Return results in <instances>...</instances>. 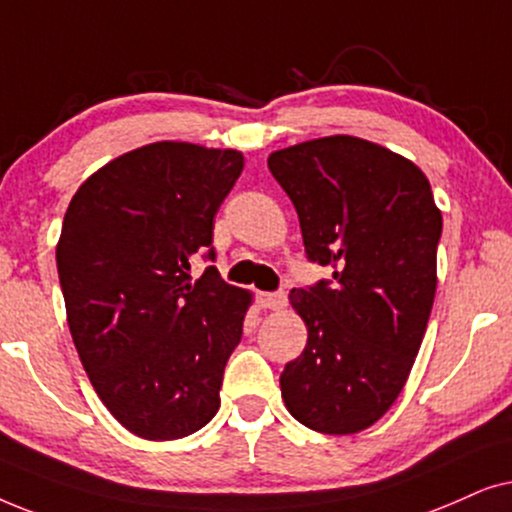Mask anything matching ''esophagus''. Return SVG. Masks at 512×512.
Instances as JSON below:
<instances>
[{
	"label": "esophagus",
	"instance_id": "esophagus-1",
	"mask_svg": "<svg viewBox=\"0 0 512 512\" xmlns=\"http://www.w3.org/2000/svg\"><path fill=\"white\" fill-rule=\"evenodd\" d=\"M257 304H260L262 309H283V306H285V292L283 290L260 292V295H257Z\"/></svg>",
	"mask_w": 512,
	"mask_h": 512
}]
</instances>
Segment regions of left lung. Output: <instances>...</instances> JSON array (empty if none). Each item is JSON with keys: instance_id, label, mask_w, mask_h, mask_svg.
Masks as SVG:
<instances>
[{"instance_id": "left-lung-1", "label": "left lung", "mask_w": 512, "mask_h": 512, "mask_svg": "<svg viewBox=\"0 0 512 512\" xmlns=\"http://www.w3.org/2000/svg\"><path fill=\"white\" fill-rule=\"evenodd\" d=\"M269 170L309 262L332 267L290 292L309 339L281 374L285 407L318 433L365 431L403 391L431 316L442 234L431 185L412 161L351 135L281 149Z\"/></svg>"}]
</instances>
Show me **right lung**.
Masks as SVG:
<instances>
[{
  "label": "right lung",
  "mask_w": 512,
  "mask_h": 512,
  "mask_svg": "<svg viewBox=\"0 0 512 512\" xmlns=\"http://www.w3.org/2000/svg\"><path fill=\"white\" fill-rule=\"evenodd\" d=\"M243 154L154 142L109 161L72 196L56 248L67 323L95 393L145 440L192 435L220 407L250 292L215 267L213 220Z\"/></svg>",
  "instance_id": "add662e5"
}]
</instances>
